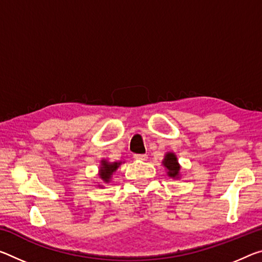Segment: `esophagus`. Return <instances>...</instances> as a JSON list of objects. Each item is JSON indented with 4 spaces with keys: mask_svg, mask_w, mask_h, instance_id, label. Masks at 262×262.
<instances>
[{
    "mask_svg": "<svg viewBox=\"0 0 262 262\" xmlns=\"http://www.w3.org/2000/svg\"><path fill=\"white\" fill-rule=\"evenodd\" d=\"M134 159L136 161H147L148 156L146 154H136V155H134Z\"/></svg>",
    "mask_w": 262,
    "mask_h": 262,
    "instance_id": "esophagus-1",
    "label": "esophagus"
}]
</instances>
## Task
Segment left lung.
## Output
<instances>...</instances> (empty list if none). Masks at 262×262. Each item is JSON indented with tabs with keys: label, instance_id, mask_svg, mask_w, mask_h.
<instances>
[{
	"label": "left lung",
	"instance_id": "8db88e82",
	"mask_svg": "<svg viewBox=\"0 0 262 262\" xmlns=\"http://www.w3.org/2000/svg\"><path fill=\"white\" fill-rule=\"evenodd\" d=\"M162 164L167 170V175L172 180H178L181 177V164L178 163V159L175 152L167 151Z\"/></svg>",
	"mask_w": 262,
	"mask_h": 262
}]
</instances>
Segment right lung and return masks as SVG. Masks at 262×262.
<instances>
[{
  "mask_svg": "<svg viewBox=\"0 0 262 262\" xmlns=\"http://www.w3.org/2000/svg\"><path fill=\"white\" fill-rule=\"evenodd\" d=\"M122 164L121 161H115V162H111L107 159H102L100 161V165H99V172L98 175L100 177V180L102 183H110L112 181V177H113L114 172L118 170L120 165ZM99 188H103L102 184H98Z\"/></svg>",
  "mask_w": 262,
  "mask_h": 262,
  "instance_id": "1",
  "label": "right lung"
}]
</instances>
